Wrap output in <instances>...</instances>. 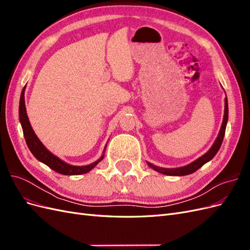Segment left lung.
<instances>
[{
  "instance_id": "obj_1",
  "label": "left lung",
  "mask_w": 250,
  "mask_h": 250,
  "mask_svg": "<svg viewBox=\"0 0 250 250\" xmlns=\"http://www.w3.org/2000/svg\"><path fill=\"white\" fill-rule=\"evenodd\" d=\"M228 119H229V104H228V99H225V108H224V118H223V122L220 132L218 134V138L216 139L214 145L211 146V148L208 151V152L199 157L198 160H196L195 162L191 163L190 165L186 166V167H181V168H176V169H165V168H160L156 167V166L147 163L150 168L154 169L155 171L160 172L162 174H165V175H170V176H184V175H188V174L194 173L195 171H197L199 168H201L202 166L210 161L213 158L217 152L221 147V144L223 142V138L225 134V128H226V123H228Z\"/></svg>"
}]
</instances>
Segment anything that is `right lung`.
<instances>
[{
    "mask_svg": "<svg viewBox=\"0 0 250 250\" xmlns=\"http://www.w3.org/2000/svg\"><path fill=\"white\" fill-rule=\"evenodd\" d=\"M24 92L25 87L22 88L21 94V100H20V121L22 128V132H24V137L26 140L27 145L31 151L32 154L37 158V160L41 161L42 163L46 164L49 168L54 170L57 173L63 174V175H79V174H84L88 171L92 170L95 166L100 163L103 160V156L99 160L96 161L95 163L87 165V166H71L59 160L54 154H52L50 151H48L44 147L42 142L36 137L34 133L31 125L28 120V116L26 112V106H25V98H24Z\"/></svg>",
    "mask_w": 250,
    "mask_h": 250,
    "instance_id": "add662e5",
    "label": "right lung"
}]
</instances>
